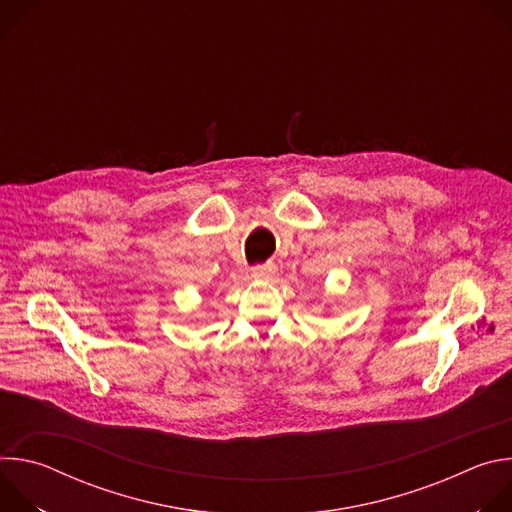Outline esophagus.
Masks as SVG:
<instances>
[{
  "instance_id": "obj_1",
  "label": "esophagus",
  "mask_w": 512,
  "mask_h": 512,
  "mask_svg": "<svg viewBox=\"0 0 512 512\" xmlns=\"http://www.w3.org/2000/svg\"><path fill=\"white\" fill-rule=\"evenodd\" d=\"M253 277L257 279H271L275 275V265L273 263H263V265H255L251 267Z\"/></svg>"
}]
</instances>
